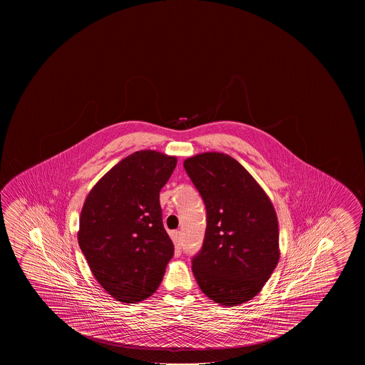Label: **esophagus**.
<instances>
[{"label":"esophagus","mask_w":365,"mask_h":365,"mask_svg":"<svg viewBox=\"0 0 365 365\" xmlns=\"http://www.w3.org/2000/svg\"><path fill=\"white\" fill-rule=\"evenodd\" d=\"M172 240H173L174 245H175V248L180 250V245H182V233H180V230H175V232L172 233Z\"/></svg>","instance_id":"esophagus-1"}]
</instances>
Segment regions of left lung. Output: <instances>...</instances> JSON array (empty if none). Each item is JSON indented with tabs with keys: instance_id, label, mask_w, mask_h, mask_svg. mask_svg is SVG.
<instances>
[{
	"instance_id": "8db88e82",
	"label": "left lung",
	"mask_w": 365,
	"mask_h": 365,
	"mask_svg": "<svg viewBox=\"0 0 365 365\" xmlns=\"http://www.w3.org/2000/svg\"><path fill=\"white\" fill-rule=\"evenodd\" d=\"M183 165L207 212L202 250L192 261L198 287L220 305L245 304L279 263L275 207L257 180L227 154L201 153Z\"/></svg>"
}]
</instances>
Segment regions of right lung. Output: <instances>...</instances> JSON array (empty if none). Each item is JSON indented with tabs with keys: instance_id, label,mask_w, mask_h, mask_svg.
I'll use <instances>...</instances> for the list:
<instances>
[{
	"instance_id": "1",
	"label": "right lung",
	"mask_w": 365,
	"mask_h": 365,
	"mask_svg": "<svg viewBox=\"0 0 365 365\" xmlns=\"http://www.w3.org/2000/svg\"><path fill=\"white\" fill-rule=\"evenodd\" d=\"M177 156L140 150L103 175L85 198L78 240L112 298L135 304L160 285L174 245L163 227L159 193Z\"/></svg>"
}]
</instances>
